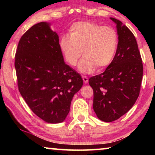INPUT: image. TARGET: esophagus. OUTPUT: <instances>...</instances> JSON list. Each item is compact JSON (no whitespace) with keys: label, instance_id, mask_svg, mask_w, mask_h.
<instances>
[{"label":"esophagus","instance_id":"1","mask_svg":"<svg viewBox=\"0 0 155 155\" xmlns=\"http://www.w3.org/2000/svg\"><path fill=\"white\" fill-rule=\"evenodd\" d=\"M82 78L84 81V83H88V78L87 77H85V76H82Z\"/></svg>","mask_w":155,"mask_h":155}]
</instances>
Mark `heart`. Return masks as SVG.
<instances>
[{"label": "heart", "instance_id": "b5f03b06", "mask_svg": "<svg viewBox=\"0 0 155 155\" xmlns=\"http://www.w3.org/2000/svg\"><path fill=\"white\" fill-rule=\"evenodd\" d=\"M70 36H62L59 47L65 61L75 66L83 51L84 57L78 65L83 73L102 70L114 59L118 45V35L114 28L95 22L80 21L69 29Z\"/></svg>", "mask_w": 155, "mask_h": 155}]
</instances>
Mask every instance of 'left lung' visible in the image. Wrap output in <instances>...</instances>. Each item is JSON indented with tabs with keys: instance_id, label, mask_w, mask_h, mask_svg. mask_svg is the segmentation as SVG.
I'll return each mask as SVG.
<instances>
[{
	"instance_id": "obj_1",
	"label": "left lung",
	"mask_w": 155,
	"mask_h": 155,
	"mask_svg": "<svg viewBox=\"0 0 155 155\" xmlns=\"http://www.w3.org/2000/svg\"><path fill=\"white\" fill-rule=\"evenodd\" d=\"M118 45L114 59L105 71L89 79L94 91L93 108L106 122L120 118L132 108L140 95L143 64L137 41L129 28L118 20Z\"/></svg>"
}]
</instances>
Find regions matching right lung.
Here are the masks:
<instances>
[{"mask_svg": "<svg viewBox=\"0 0 155 155\" xmlns=\"http://www.w3.org/2000/svg\"><path fill=\"white\" fill-rule=\"evenodd\" d=\"M15 68L18 90L34 114L52 124L64 121L83 81L65 64L59 36L48 23L39 22L21 37Z\"/></svg>", "mask_w": 155, "mask_h": 155, "instance_id": "right-lung-1", "label": "right lung"}]
</instances>
